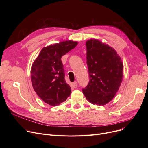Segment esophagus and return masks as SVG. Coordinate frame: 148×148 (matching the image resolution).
<instances>
[{
  "label": "esophagus",
  "mask_w": 148,
  "mask_h": 148,
  "mask_svg": "<svg viewBox=\"0 0 148 148\" xmlns=\"http://www.w3.org/2000/svg\"><path fill=\"white\" fill-rule=\"evenodd\" d=\"M73 88H77V87H78V83H77V82H74L73 83Z\"/></svg>",
  "instance_id": "obj_1"
}]
</instances>
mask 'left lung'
<instances>
[{"label":"left lung","instance_id":"obj_1","mask_svg":"<svg viewBox=\"0 0 148 148\" xmlns=\"http://www.w3.org/2000/svg\"><path fill=\"white\" fill-rule=\"evenodd\" d=\"M89 82L82 89L93 104L104 106L113 98L123 77V65L113 49L97 40L86 43Z\"/></svg>","mask_w":148,"mask_h":148}]
</instances>
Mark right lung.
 <instances>
[{
  "mask_svg": "<svg viewBox=\"0 0 148 148\" xmlns=\"http://www.w3.org/2000/svg\"><path fill=\"white\" fill-rule=\"evenodd\" d=\"M77 44L69 40L45 47L32 64L30 71L32 86L45 103L58 106L71 94V89L65 81L61 58Z\"/></svg>",
  "mask_w": 148,
  "mask_h": 148,
  "instance_id": "right-lung-1",
  "label": "right lung"
}]
</instances>
